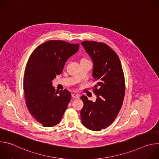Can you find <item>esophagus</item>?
I'll list each match as a JSON object with an SVG mask.
<instances>
[{
  "label": "esophagus",
  "instance_id": "obj_1",
  "mask_svg": "<svg viewBox=\"0 0 159 159\" xmlns=\"http://www.w3.org/2000/svg\"><path fill=\"white\" fill-rule=\"evenodd\" d=\"M72 96L73 98H79V94H72Z\"/></svg>",
  "mask_w": 159,
  "mask_h": 159
}]
</instances>
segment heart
<instances>
[{
	"instance_id": "heart-1",
	"label": "heart",
	"mask_w": 159,
	"mask_h": 159,
	"mask_svg": "<svg viewBox=\"0 0 159 159\" xmlns=\"http://www.w3.org/2000/svg\"><path fill=\"white\" fill-rule=\"evenodd\" d=\"M82 60H86L85 58H82ZM82 60H81V61H82Z\"/></svg>"
}]
</instances>
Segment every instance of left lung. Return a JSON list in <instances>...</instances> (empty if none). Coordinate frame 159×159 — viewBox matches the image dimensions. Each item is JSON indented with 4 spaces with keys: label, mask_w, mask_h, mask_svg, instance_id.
Returning a JSON list of instances; mask_svg holds the SVG:
<instances>
[{
    "label": "left lung",
    "mask_w": 159,
    "mask_h": 159,
    "mask_svg": "<svg viewBox=\"0 0 159 159\" xmlns=\"http://www.w3.org/2000/svg\"><path fill=\"white\" fill-rule=\"evenodd\" d=\"M81 44L93 61V77L97 81L94 92L95 102L81 96L84 102L80 111L84 126L100 131L115 120L121 108L125 93V76L117 54L103 43L84 41Z\"/></svg>",
    "instance_id": "obj_1"
}]
</instances>
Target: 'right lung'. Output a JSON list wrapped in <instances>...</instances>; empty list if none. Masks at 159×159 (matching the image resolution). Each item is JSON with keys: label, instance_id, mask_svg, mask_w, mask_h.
Returning <instances> with one entry per match:
<instances>
[{"label": "right lung", "instance_id": "obj_1", "mask_svg": "<svg viewBox=\"0 0 159 159\" xmlns=\"http://www.w3.org/2000/svg\"><path fill=\"white\" fill-rule=\"evenodd\" d=\"M79 44L50 40L38 46L26 64L23 88L30 114L44 127L60 121L71 94L66 89L55 92L52 80L63 70L65 62L78 52Z\"/></svg>", "mask_w": 159, "mask_h": 159}]
</instances>
